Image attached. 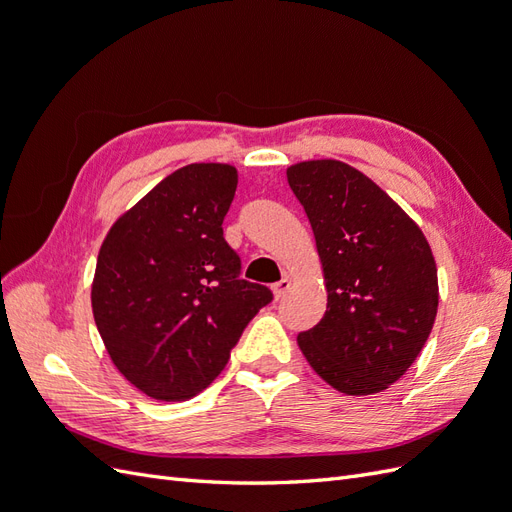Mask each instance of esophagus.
Wrapping results in <instances>:
<instances>
[{"instance_id":"obj_1","label":"esophagus","mask_w":512,"mask_h":512,"mask_svg":"<svg viewBox=\"0 0 512 512\" xmlns=\"http://www.w3.org/2000/svg\"><path fill=\"white\" fill-rule=\"evenodd\" d=\"M271 290H273V294H275V299H284L286 292L290 290V280H288V277H284V280L275 282V284L271 286Z\"/></svg>"}]
</instances>
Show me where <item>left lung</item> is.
Returning <instances> with one entry per match:
<instances>
[{
    "instance_id": "1",
    "label": "left lung",
    "mask_w": 512,
    "mask_h": 512,
    "mask_svg": "<svg viewBox=\"0 0 512 512\" xmlns=\"http://www.w3.org/2000/svg\"><path fill=\"white\" fill-rule=\"evenodd\" d=\"M286 177L312 224L327 288V312L299 333V348L339 393L389 389L438 314V269L423 230L346 162H297Z\"/></svg>"
}]
</instances>
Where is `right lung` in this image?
<instances>
[{
    "mask_svg": "<svg viewBox=\"0 0 512 512\" xmlns=\"http://www.w3.org/2000/svg\"><path fill=\"white\" fill-rule=\"evenodd\" d=\"M237 168L188 164L108 230L91 309L119 374L147 397L185 401L220 376L243 329L273 294L239 280L222 222Z\"/></svg>",
    "mask_w": 512,
    "mask_h": 512,
    "instance_id": "right-lung-1",
    "label": "right lung"
}]
</instances>
